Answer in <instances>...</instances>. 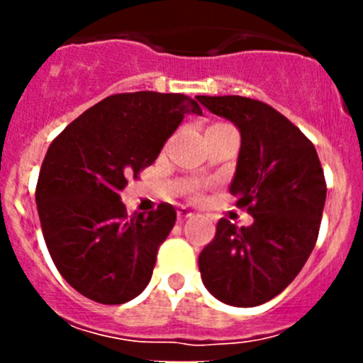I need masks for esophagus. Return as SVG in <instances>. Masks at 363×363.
Instances as JSON below:
<instances>
[{"mask_svg": "<svg viewBox=\"0 0 363 363\" xmlns=\"http://www.w3.org/2000/svg\"><path fill=\"white\" fill-rule=\"evenodd\" d=\"M192 216H194V213H191V211L185 209V207H182V209L178 211V221H185Z\"/></svg>", "mask_w": 363, "mask_h": 363, "instance_id": "esophagus-1", "label": "esophagus"}]
</instances>
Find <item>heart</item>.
Segmentation results:
<instances>
[{"label": "heart", "mask_w": 363, "mask_h": 363, "mask_svg": "<svg viewBox=\"0 0 363 363\" xmlns=\"http://www.w3.org/2000/svg\"><path fill=\"white\" fill-rule=\"evenodd\" d=\"M207 130L214 133V130H233V129H230L229 125H225V123H214V125H211V127Z\"/></svg>", "instance_id": "b5f03b06"}]
</instances>
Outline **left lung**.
<instances>
[{
    "mask_svg": "<svg viewBox=\"0 0 363 363\" xmlns=\"http://www.w3.org/2000/svg\"><path fill=\"white\" fill-rule=\"evenodd\" d=\"M240 130L236 172L229 185L252 225L221 218L198 258L201 281L234 307L272 300L296 278L318 238L325 179L313 143L264 101L242 96H196Z\"/></svg>",
    "mask_w": 363,
    "mask_h": 363,
    "instance_id": "8db88e82",
    "label": "left lung"
}]
</instances>
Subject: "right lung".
Here are the masks:
<instances>
[{"instance_id": "right-lung-1", "label": "right lung", "mask_w": 363, "mask_h": 363, "mask_svg": "<svg viewBox=\"0 0 363 363\" xmlns=\"http://www.w3.org/2000/svg\"><path fill=\"white\" fill-rule=\"evenodd\" d=\"M185 114L201 116V107L184 94H114L50 143L38 178V214L54 265L83 296L118 306L149 285L176 211L162 203L127 218L120 192L127 178L152 165Z\"/></svg>"}]
</instances>
